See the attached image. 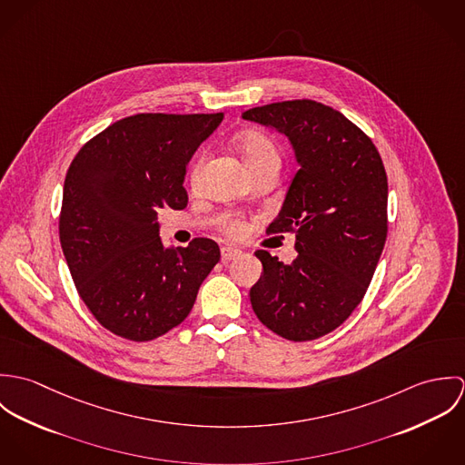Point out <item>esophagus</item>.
Here are the masks:
<instances>
[{
  "label": "esophagus",
  "mask_w": 465,
  "mask_h": 465,
  "mask_svg": "<svg viewBox=\"0 0 465 465\" xmlns=\"http://www.w3.org/2000/svg\"><path fill=\"white\" fill-rule=\"evenodd\" d=\"M240 254H242L240 249H234V247H231V245L222 247V262H232V260H236Z\"/></svg>",
  "instance_id": "34e87169"
}]
</instances>
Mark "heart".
I'll use <instances>...</instances> for the list:
<instances>
[{
	"instance_id": "obj_1",
	"label": "heart",
	"mask_w": 465,
	"mask_h": 465,
	"mask_svg": "<svg viewBox=\"0 0 465 465\" xmlns=\"http://www.w3.org/2000/svg\"><path fill=\"white\" fill-rule=\"evenodd\" d=\"M240 150H242V155H243L247 166H252V164H258V163H263V161H279L277 148H275V144L266 137L265 134H243V135L240 137ZM202 164H203V155H200L199 161H197L195 166H193V173H192L193 183H195L197 177H199ZM225 231H227L229 234H240V232H243V223L238 222V220L229 222V223L225 225Z\"/></svg>"
}]
</instances>
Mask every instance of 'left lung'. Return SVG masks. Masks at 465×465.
<instances>
[{
  "instance_id": "left-lung-1",
  "label": "left lung",
  "mask_w": 465,
  "mask_h": 465,
  "mask_svg": "<svg viewBox=\"0 0 465 465\" xmlns=\"http://www.w3.org/2000/svg\"><path fill=\"white\" fill-rule=\"evenodd\" d=\"M243 120L284 134L299 170L268 234L293 232L284 265L258 251L263 272L251 304L268 330L293 341L321 338L361 302L387 240L389 183L374 143L313 100L249 109Z\"/></svg>"
}]
</instances>
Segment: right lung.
Masks as SVG:
<instances>
[{
  "instance_id": "1",
  "label": "right lung",
  "mask_w": 465,
  "mask_h": 465,
  "mask_svg": "<svg viewBox=\"0 0 465 465\" xmlns=\"http://www.w3.org/2000/svg\"><path fill=\"white\" fill-rule=\"evenodd\" d=\"M223 114H135L74 155L59 236L74 286L111 332L148 341L179 326L220 262L209 238L164 247L157 213L184 209L186 166Z\"/></svg>"
}]
</instances>
